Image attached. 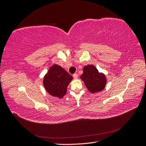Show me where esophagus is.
<instances>
[{"label":"esophagus","instance_id":"obj_1","mask_svg":"<svg viewBox=\"0 0 146 146\" xmlns=\"http://www.w3.org/2000/svg\"><path fill=\"white\" fill-rule=\"evenodd\" d=\"M72 76L74 77V78H77L78 77V74H74Z\"/></svg>","mask_w":146,"mask_h":146}]
</instances>
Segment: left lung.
<instances>
[{
    "instance_id": "8db88e82",
    "label": "left lung",
    "mask_w": 146,
    "mask_h": 146,
    "mask_svg": "<svg viewBox=\"0 0 146 146\" xmlns=\"http://www.w3.org/2000/svg\"><path fill=\"white\" fill-rule=\"evenodd\" d=\"M88 91L94 93L102 91L107 83L106 77L103 73H99L93 65H88L83 68V73L80 76Z\"/></svg>"
}]
</instances>
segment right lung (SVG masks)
Listing matches in <instances>:
<instances>
[{
	"label": "right lung",
	"mask_w": 146,
	"mask_h": 146,
	"mask_svg": "<svg viewBox=\"0 0 146 146\" xmlns=\"http://www.w3.org/2000/svg\"><path fill=\"white\" fill-rule=\"evenodd\" d=\"M72 76L62 67L54 64L48 69L43 80V85L50 95L62 98L67 91V87Z\"/></svg>",
	"instance_id": "1"
}]
</instances>
